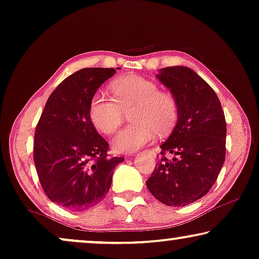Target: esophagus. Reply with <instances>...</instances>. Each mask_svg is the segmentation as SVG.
Wrapping results in <instances>:
<instances>
[{
    "instance_id": "34e87169",
    "label": "esophagus",
    "mask_w": 259,
    "mask_h": 259,
    "mask_svg": "<svg viewBox=\"0 0 259 259\" xmlns=\"http://www.w3.org/2000/svg\"><path fill=\"white\" fill-rule=\"evenodd\" d=\"M149 152H150V154H154V150H148Z\"/></svg>"
}]
</instances>
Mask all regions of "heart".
Returning <instances> with one entry per match:
<instances>
[{
	"label": "heart",
	"instance_id": "1",
	"mask_svg": "<svg viewBox=\"0 0 259 259\" xmlns=\"http://www.w3.org/2000/svg\"><path fill=\"white\" fill-rule=\"evenodd\" d=\"M115 98L97 92L90 100L89 116L100 133L112 135L122 124L124 111L134 109V123L116 135L112 147L118 152H134L148 144L155 135L164 137L176 125L178 108L170 94L159 92L154 81L128 75L112 82Z\"/></svg>",
	"mask_w": 259,
	"mask_h": 259
}]
</instances>
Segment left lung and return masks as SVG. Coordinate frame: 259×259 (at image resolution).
I'll return each mask as SVG.
<instances>
[{"label":"left lung","instance_id":"left-lung-1","mask_svg":"<svg viewBox=\"0 0 259 259\" xmlns=\"http://www.w3.org/2000/svg\"><path fill=\"white\" fill-rule=\"evenodd\" d=\"M172 94L178 119L161 147V161L147 188L169 206H185L202 198L216 182L225 159L227 124L213 89L183 65L159 69L156 76ZM174 155L172 160L165 152Z\"/></svg>","mask_w":259,"mask_h":259}]
</instances>
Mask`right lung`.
<instances>
[{
  "instance_id": "obj_1",
  "label": "right lung",
  "mask_w": 259,
  "mask_h": 259,
  "mask_svg": "<svg viewBox=\"0 0 259 259\" xmlns=\"http://www.w3.org/2000/svg\"><path fill=\"white\" fill-rule=\"evenodd\" d=\"M116 70L84 68L68 76L49 96L36 126L34 163L39 183L50 201L69 210L100 203L116 165L124 161L108 157V142L89 116L94 94Z\"/></svg>"
}]
</instances>
